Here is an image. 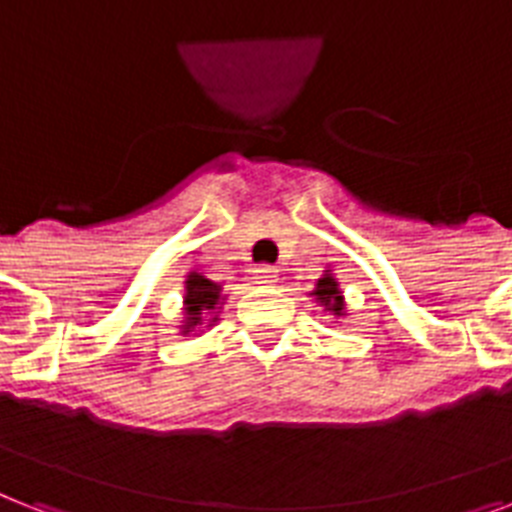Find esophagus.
I'll use <instances>...</instances> for the list:
<instances>
[{
  "label": "esophagus",
  "instance_id": "esophagus-1",
  "mask_svg": "<svg viewBox=\"0 0 512 512\" xmlns=\"http://www.w3.org/2000/svg\"><path fill=\"white\" fill-rule=\"evenodd\" d=\"M252 281L255 284H276L278 270L273 265H257V268H252Z\"/></svg>",
  "mask_w": 512,
  "mask_h": 512
}]
</instances>
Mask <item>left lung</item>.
<instances>
[{
  "label": "left lung",
  "instance_id": "obj_1",
  "mask_svg": "<svg viewBox=\"0 0 512 512\" xmlns=\"http://www.w3.org/2000/svg\"><path fill=\"white\" fill-rule=\"evenodd\" d=\"M310 297L315 299V305L323 307V313L334 315V321H342L347 318V302H344V292L339 286V278L334 276V270L326 268L323 276L315 281V289L310 292Z\"/></svg>",
  "mask_w": 512,
  "mask_h": 512
}]
</instances>
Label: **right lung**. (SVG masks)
<instances>
[{
	"label": "right lung",
	"instance_id": "right-lung-1",
	"mask_svg": "<svg viewBox=\"0 0 512 512\" xmlns=\"http://www.w3.org/2000/svg\"><path fill=\"white\" fill-rule=\"evenodd\" d=\"M226 305V294L223 284L207 278L199 270H189L184 281V307H181V336H197L205 334L215 323L220 321V310Z\"/></svg>",
	"mask_w": 512,
	"mask_h": 512
}]
</instances>
